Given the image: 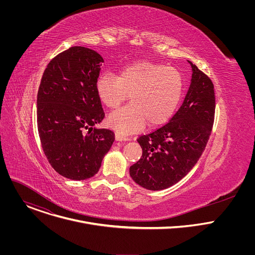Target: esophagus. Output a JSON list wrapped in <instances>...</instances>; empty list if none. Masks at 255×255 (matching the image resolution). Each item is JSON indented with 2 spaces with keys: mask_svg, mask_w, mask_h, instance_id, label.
Segmentation results:
<instances>
[{
  "mask_svg": "<svg viewBox=\"0 0 255 255\" xmlns=\"http://www.w3.org/2000/svg\"><path fill=\"white\" fill-rule=\"evenodd\" d=\"M115 138H116V140H117V141H124V140H128V137L123 136V135H121V134H119V133H116V134H115Z\"/></svg>",
  "mask_w": 255,
  "mask_h": 255,
  "instance_id": "esophagus-1",
  "label": "esophagus"
}]
</instances>
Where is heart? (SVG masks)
Returning <instances> with one entry per match:
<instances>
[{"label":"heart","mask_w":255,"mask_h":255,"mask_svg":"<svg viewBox=\"0 0 255 255\" xmlns=\"http://www.w3.org/2000/svg\"><path fill=\"white\" fill-rule=\"evenodd\" d=\"M184 82L171 66L140 60L126 65L119 76L104 74L97 82L101 102L111 110L119 108L130 96L131 104L111 114L108 124L125 136L148 126L168 121L179 104Z\"/></svg>","instance_id":"heart-1"}]
</instances>
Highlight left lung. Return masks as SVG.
Here are the masks:
<instances>
[{"instance_id":"1","label":"left lung","mask_w":255,"mask_h":255,"mask_svg":"<svg viewBox=\"0 0 255 255\" xmlns=\"http://www.w3.org/2000/svg\"><path fill=\"white\" fill-rule=\"evenodd\" d=\"M191 86L183 105L168 123L140 136L141 158L130 166L136 184L144 189H167L198 162L212 132L215 116V92L211 79L191 61Z\"/></svg>"}]
</instances>
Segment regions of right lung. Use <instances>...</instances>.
<instances>
[{
    "mask_svg": "<svg viewBox=\"0 0 255 255\" xmlns=\"http://www.w3.org/2000/svg\"><path fill=\"white\" fill-rule=\"evenodd\" d=\"M102 62L95 50L70 47L50 60L40 82L37 127L42 149L53 169L69 179L94 176L115 140L113 131L93 128L105 117L97 93Z\"/></svg>",
    "mask_w": 255,
    "mask_h": 255,
    "instance_id": "right-lung-1",
    "label": "right lung"
}]
</instances>
